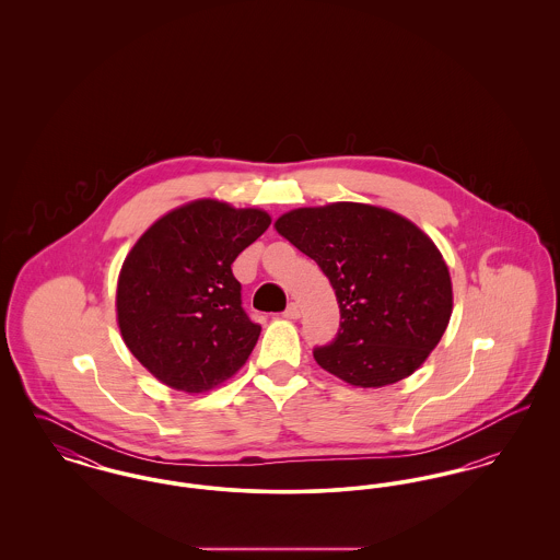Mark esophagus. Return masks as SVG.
I'll use <instances>...</instances> for the list:
<instances>
[{
    "mask_svg": "<svg viewBox=\"0 0 560 560\" xmlns=\"http://www.w3.org/2000/svg\"><path fill=\"white\" fill-rule=\"evenodd\" d=\"M283 317H288V319H300V306H298L295 302L288 304V308H285Z\"/></svg>",
    "mask_w": 560,
    "mask_h": 560,
    "instance_id": "obj_1",
    "label": "esophagus"
}]
</instances>
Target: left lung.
Wrapping results in <instances>:
<instances>
[{"instance_id":"1","label":"left lung","mask_w":560,"mask_h":560,"mask_svg":"<svg viewBox=\"0 0 560 560\" xmlns=\"http://www.w3.org/2000/svg\"><path fill=\"white\" fill-rule=\"evenodd\" d=\"M275 229L319 265L336 292L340 329L313 350L325 372L380 388L427 361L452 317V279L413 222L342 201L283 213Z\"/></svg>"}]
</instances>
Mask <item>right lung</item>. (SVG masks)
Returning a JSON list of instances; mask_svg holds the SVG:
<instances>
[{"label":"right lung","instance_id":"obj_1","mask_svg":"<svg viewBox=\"0 0 560 560\" xmlns=\"http://www.w3.org/2000/svg\"><path fill=\"white\" fill-rule=\"evenodd\" d=\"M270 224L262 210L199 199L160 218L117 283L126 347L163 384L206 393L240 372L260 325L241 306L231 265Z\"/></svg>","mask_w":560,"mask_h":560}]
</instances>
